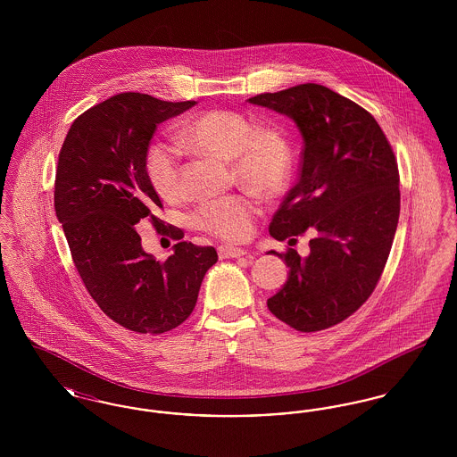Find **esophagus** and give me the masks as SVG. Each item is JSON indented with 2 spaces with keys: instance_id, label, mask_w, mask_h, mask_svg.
<instances>
[{
  "instance_id": "34e87169",
  "label": "esophagus",
  "mask_w": 457,
  "mask_h": 457,
  "mask_svg": "<svg viewBox=\"0 0 457 457\" xmlns=\"http://www.w3.org/2000/svg\"><path fill=\"white\" fill-rule=\"evenodd\" d=\"M218 253L220 259H238V257L246 255L248 252L245 248L233 246V245H220L218 248Z\"/></svg>"
}]
</instances>
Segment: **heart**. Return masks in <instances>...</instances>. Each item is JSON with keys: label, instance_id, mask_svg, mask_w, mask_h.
I'll return each instance as SVG.
<instances>
[{"label": "heart", "instance_id": "b5f03b06", "mask_svg": "<svg viewBox=\"0 0 457 457\" xmlns=\"http://www.w3.org/2000/svg\"><path fill=\"white\" fill-rule=\"evenodd\" d=\"M181 140L200 153L231 159L239 183L262 195H276L289 179L293 144L278 123L257 125L252 116L229 109H209L188 118L179 129ZM145 174L155 194L176 202L183 194L179 154L166 144H153L145 154ZM259 212L250 195L219 196L202 202L192 220L198 229L224 239H245Z\"/></svg>", "mask_w": 457, "mask_h": 457}]
</instances>
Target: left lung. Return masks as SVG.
Returning <instances> with one entry per match:
<instances>
[{
	"mask_svg": "<svg viewBox=\"0 0 457 457\" xmlns=\"http://www.w3.org/2000/svg\"><path fill=\"white\" fill-rule=\"evenodd\" d=\"M293 120L303 137L298 183L269 226L289 239L310 228V253L281 257L287 281L267 306L287 326L315 332L348 319L378 283L395 235L401 194L391 145L369 111L319 84L248 99Z\"/></svg>",
	"mask_w": 457,
	"mask_h": 457,
	"instance_id": "obj_1",
	"label": "left lung"
}]
</instances>
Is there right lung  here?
<instances>
[{
  "label": "right lung",
  "mask_w": 457,
  "mask_h": 457,
  "mask_svg": "<svg viewBox=\"0 0 457 457\" xmlns=\"http://www.w3.org/2000/svg\"><path fill=\"white\" fill-rule=\"evenodd\" d=\"M195 104L138 92L112 96L73 121L58 159L54 211L73 263L109 319L140 334L183 324L205 272L218 262L216 248L188 241L155 261L137 229L145 218L159 226L154 214L162 207L145 174L155 127ZM171 235L183 237L178 228Z\"/></svg>",
  "instance_id": "add662e5"
}]
</instances>
